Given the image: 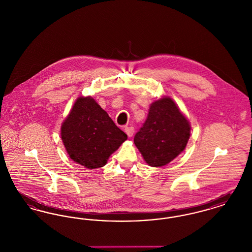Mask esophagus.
Here are the masks:
<instances>
[{"instance_id": "obj_1", "label": "esophagus", "mask_w": 252, "mask_h": 252, "mask_svg": "<svg viewBox=\"0 0 252 252\" xmlns=\"http://www.w3.org/2000/svg\"><path fill=\"white\" fill-rule=\"evenodd\" d=\"M134 127H132V126H126V128H125V132L127 134V136L128 137H132L133 136V134H134Z\"/></svg>"}]
</instances>
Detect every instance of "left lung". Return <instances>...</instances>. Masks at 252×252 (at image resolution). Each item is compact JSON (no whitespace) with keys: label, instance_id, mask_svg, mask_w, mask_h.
I'll return each instance as SVG.
<instances>
[{"label":"left lung","instance_id":"1","mask_svg":"<svg viewBox=\"0 0 252 252\" xmlns=\"http://www.w3.org/2000/svg\"><path fill=\"white\" fill-rule=\"evenodd\" d=\"M190 135V122L175 101L164 96L150 105L134 144L149 166L161 167L183 152Z\"/></svg>","mask_w":252,"mask_h":252}]
</instances>
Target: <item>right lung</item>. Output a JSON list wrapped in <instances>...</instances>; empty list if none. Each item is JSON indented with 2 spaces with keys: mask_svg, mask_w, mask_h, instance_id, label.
Segmentation results:
<instances>
[{
  "mask_svg": "<svg viewBox=\"0 0 252 252\" xmlns=\"http://www.w3.org/2000/svg\"><path fill=\"white\" fill-rule=\"evenodd\" d=\"M60 130L71 159L88 169L105 166L109 156L127 139L92 96L75 100Z\"/></svg>",
  "mask_w": 252,
  "mask_h": 252,
  "instance_id": "right-lung-1",
  "label": "right lung"
}]
</instances>
